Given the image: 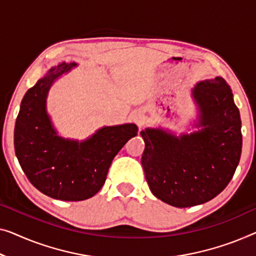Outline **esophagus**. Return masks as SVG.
Wrapping results in <instances>:
<instances>
[{
    "label": "esophagus",
    "mask_w": 256,
    "mask_h": 256,
    "mask_svg": "<svg viewBox=\"0 0 256 256\" xmlns=\"http://www.w3.org/2000/svg\"><path fill=\"white\" fill-rule=\"evenodd\" d=\"M132 120L134 122V123H140L141 122V120H142V114H140V112H136V114H133L132 115Z\"/></svg>",
    "instance_id": "obj_1"
}]
</instances>
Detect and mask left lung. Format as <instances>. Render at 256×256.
Here are the masks:
<instances>
[{"label": "left lung", "instance_id": "obj_1", "mask_svg": "<svg viewBox=\"0 0 256 256\" xmlns=\"http://www.w3.org/2000/svg\"><path fill=\"white\" fill-rule=\"evenodd\" d=\"M198 115L192 133L177 136L162 128L140 132L141 158L152 193L178 208L212 200L226 188L242 155V120L230 86L222 77L192 88Z\"/></svg>", "mask_w": 256, "mask_h": 256}]
</instances>
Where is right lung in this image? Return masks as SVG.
I'll return each instance as SVG.
<instances>
[{"label":"right lung","instance_id":"obj_1","mask_svg":"<svg viewBox=\"0 0 256 256\" xmlns=\"http://www.w3.org/2000/svg\"><path fill=\"white\" fill-rule=\"evenodd\" d=\"M76 62L49 68L22 98L16 126L14 152L22 171L41 193L62 201H82L104 186L117 152L138 134L136 124L98 128L86 140L66 139L47 112L49 90Z\"/></svg>","mask_w":256,"mask_h":256}]
</instances>
